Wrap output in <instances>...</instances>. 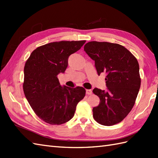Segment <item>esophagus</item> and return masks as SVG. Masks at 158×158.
I'll return each instance as SVG.
<instances>
[{
    "mask_svg": "<svg viewBox=\"0 0 158 158\" xmlns=\"http://www.w3.org/2000/svg\"><path fill=\"white\" fill-rule=\"evenodd\" d=\"M86 94L88 95H91L92 94V91L91 89H86Z\"/></svg>",
    "mask_w": 158,
    "mask_h": 158,
    "instance_id": "34e87169",
    "label": "esophagus"
}]
</instances>
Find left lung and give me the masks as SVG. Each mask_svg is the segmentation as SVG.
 <instances>
[{
	"label": "left lung",
	"mask_w": 158,
	"mask_h": 158,
	"mask_svg": "<svg viewBox=\"0 0 158 158\" xmlns=\"http://www.w3.org/2000/svg\"><path fill=\"white\" fill-rule=\"evenodd\" d=\"M84 51L94 60L98 75H106V89H93L100 98L99 105L92 109L94 118L101 125H115L135 105L140 87L139 62L128 50L117 43L88 42Z\"/></svg>",
	"instance_id": "8db88e82"
}]
</instances>
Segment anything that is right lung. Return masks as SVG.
<instances>
[{
    "instance_id": "obj_1",
    "label": "right lung",
    "mask_w": 158,
    "mask_h": 158,
    "mask_svg": "<svg viewBox=\"0 0 158 158\" xmlns=\"http://www.w3.org/2000/svg\"><path fill=\"white\" fill-rule=\"evenodd\" d=\"M85 43H49L35 49L25 64L23 92L36 115L46 123L60 125L69 122L84 98V88L62 86L58 75L65 72L69 56Z\"/></svg>"
}]
</instances>
